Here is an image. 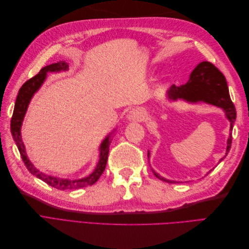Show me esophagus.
Segmentation results:
<instances>
[{
  "mask_svg": "<svg viewBox=\"0 0 249 249\" xmlns=\"http://www.w3.org/2000/svg\"><path fill=\"white\" fill-rule=\"evenodd\" d=\"M146 117V112L143 108L136 107L132 109L129 114H127V119L131 120V122H142Z\"/></svg>",
  "mask_w": 249,
  "mask_h": 249,
  "instance_id": "1",
  "label": "esophagus"
}]
</instances>
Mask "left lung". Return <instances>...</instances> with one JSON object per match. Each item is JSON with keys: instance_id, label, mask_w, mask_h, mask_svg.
<instances>
[{"instance_id": "obj_1", "label": "left lung", "mask_w": 249, "mask_h": 249, "mask_svg": "<svg viewBox=\"0 0 249 249\" xmlns=\"http://www.w3.org/2000/svg\"><path fill=\"white\" fill-rule=\"evenodd\" d=\"M166 97L170 102L184 101L189 104L205 103L209 105H213V106H216L218 108H221L224 111L225 117H227V119L230 122L231 127L230 136L227 142V152H225V156L219 160L220 163L224 158L227 157L231 149V130L237 116L235 106H233L230 96L228 83L225 81L222 72L211 62H200L192 71L188 82L185 83L184 85L179 86L172 85L166 92ZM147 157L149 159V152L147 153ZM211 170L208 173H210ZM152 171L154 172L156 178L164 180V182L171 184L179 183L177 182V180H171L161 177L159 173L156 172L154 169H152Z\"/></svg>"}]
</instances>
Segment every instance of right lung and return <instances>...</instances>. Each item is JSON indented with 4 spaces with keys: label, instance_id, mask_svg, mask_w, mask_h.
<instances>
[{
    "label": "right lung",
    "instance_id": "add662e5",
    "mask_svg": "<svg viewBox=\"0 0 249 249\" xmlns=\"http://www.w3.org/2000/svg\"><path fill=\"white\" fill-rule=\"evenodd\" d=\"M67 70H69V64H67L65 61H59L57 63H53L46 67H43V69H41V71L37 73L35 77L28 80L19 89L17 101H16V105H14L13 115L11 118L12 137L17 143V146L19 150L21 159L24 161L27 169L31 172L33 176L43 180L44 183H47L48 185L54 187L59 190L80 189V188H84L87 186L93 185L96 180L100 178L105 168H106L108 154H109V145L111 143L110 137L112 136V134L114 133V131L111 132L101 143L99 162H97L94 170L85 178H78V179H70V178H58V177H52L39 171L31 163V161L29 160L26 153L25 144L21 139V133H20L21 124H22V122H24L29 104L31 102L35 92L38 91V89L41 87L43 82L46 81L48 72H59V71H65Z\"/></svg>",
    "mask_w": 249,
    "mask_h": 249
}]
</instances>
